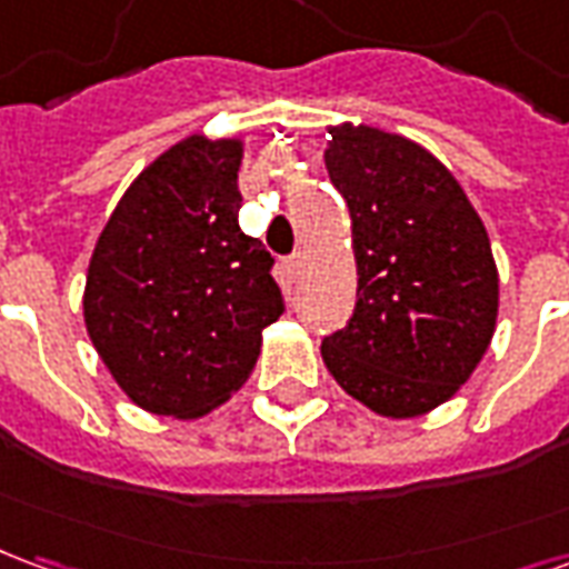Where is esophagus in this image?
<instances>
[{"label": "esophagus", "mask_w": 569, "mask_h": 569, "mask_svg": "<svg viewBox=\"0 0 569 569\" xmlns=\"http://www.w3.org/2000/svg\"><path fill=\"white\" fill-rule=\"evenodd\" d=\"M283 268H286V273L292 277V280H298V277H301V271H305V252H292V256L283 261Z\"/></svg>", "instance_id": "34e87169"}]
</instances>
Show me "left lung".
<instances>
[{
  "mask_svg": "<svg viewBox=\"0 0 569 569\" xmlns=\"http://www.w3.org/2000/svg\"><path fill=\"white\" fill-rule=\"evenodd\" d=\"M329 133L326 170L350 210L359 286L322 362L375 415L420 418L469 381L497 329L488 231L423 146L369 124Z\"/></svg>",
  "mask_w": 569,
  "mask_h": 569,
  "instance_id": "1",
  "label": "left lung"
}]
</instances>
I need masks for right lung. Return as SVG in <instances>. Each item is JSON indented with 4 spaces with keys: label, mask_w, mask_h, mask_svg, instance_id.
Returning <instances> with one entry per match:
<instances>
[{
    "label": "right lung",
    "mask_w": 569,
    "mask_h": 569,
    "mask_svg": "<svg viewBox=\"0 0 569 569\" xmlns=\"http://www.w3.org/2000/svg\"><path fill=\"white\" fill-rule=\"evenodd\" d=\"M243 142L186 137L109 216L84 283V326L130 402L191 420L243 387L283 313L271 252L240 231Z\"/></svg>",
    "instance_id": "1"
}]
</instances>
